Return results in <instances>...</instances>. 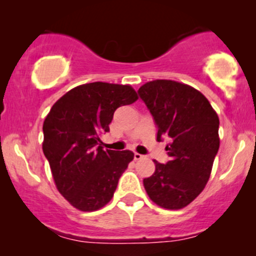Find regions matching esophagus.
<instances>
[{
    "label": "esophagus",
    "mask_w": 256,
    "mask_h": 256,
    "mask_svg": "<svg viewBox=\"0 0 256 256\" xmlns=\"http://www.w3.org/2000/svg\"><path fill=\"white\" fill-rule=\"evenodd\" d=\"M134 160H140V158H143L144 156H143L142 154H138V152H134Z\"/></svg>",
    "instance_id": "obj_1"
}]
</instances>
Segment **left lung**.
Segmentation results:
<instances>
[{"mask_svg":"<svg viewBox=\"0 0 256 256\" xmlns=\"http://www.w3.org/2000/svg\"><path fill=\"white\" fill-rule=\"evenodd\" d=\"M158 128L156 140L168 137L170 161L155 162V172L143 179L152 202L180 210L204 189L219 150V118L210 101L186 84L156 79L138 89Z\"/></svg>","mask_w":256,"mask_h":256,"instance_id":"left-lung-1","label":"left lung"}]
</instances>
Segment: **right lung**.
Masks as SVG:
<instances>
[{
  "instance_id": "right-lung-1",
  "label": "right lung",
  "mask_w": 256,
  "mask_h": 256,
  "mask_svg": "<svg viewBox=\"0 0 256 256\" xmlns=\"http://www.w3.org/2000/svg\"><path fill=\"white\" fill-rule=\"evenodd\" d=\"M137 98L130 85L83 84L58 98L44 120L43 152L58 190L77 210H98L113 198L134 152L104 150L101 136L116 108Z\"/></svg>"
}]
</instances>
